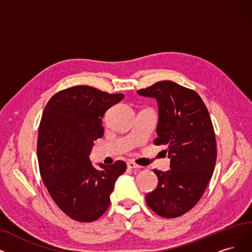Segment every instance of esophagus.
Instances as JSON below:
<instances>
[{"label":"esophagus","instance_id":"obj_1","mask_svg":"<svg viewBox=\"0 0 252 252\" xmlns=\"http://www.w3.org/2000/svg\"><path fill=\"white\" fill-rule=\"evenodd\" d=\"M127 167L128 168H139V166L137 164H135L134 162H132V161H128Z\"/></svg>","mask_w":252,"mask_h":252}]
</instances>
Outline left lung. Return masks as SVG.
I'll use <instances>...</instances> for the list:
<instances>
[{
    "label": "left lung",
    "instance_id": "obj_1",
    "mask_svg": "<svg viewBox=\"0 0 252 252\" xmlns=\"http://www.w3.org/2000/svg\"><path fill=\"white\" fill-rule=\"evenodd\" d=\"M158 105L156 146L170 160L167 172L154 169L155 190L146 195L148 206L164 218H176L192 209L204 194L216 163V140L204 101L192 90L170 80L138 90Z\"/></svg>",
    "mask_w": 252,
    "mask_h": 252
}]
</instances>
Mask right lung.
Here are the masks:
<instances>
[{
	"instance_id": "right-lung-1",
	"label": "right lung",
	"mask_w": 252,
	"mask_h": 252,
	"mask_svg": "<svg viewBox=\"0 0 252 252\" xmlns=\"http://www.w3.org/2000/svg\"><path fill=\"white\" fill-rule=\"evenodd\" d=\"M123 94H108L89 86H75L54 95L39 126L37 156L42 180L57 206L79 222L101 217L109 207L124 161L112 165L90 160L94 140L103 136L106 110Z\"/></svg>"
}]
</instances>
